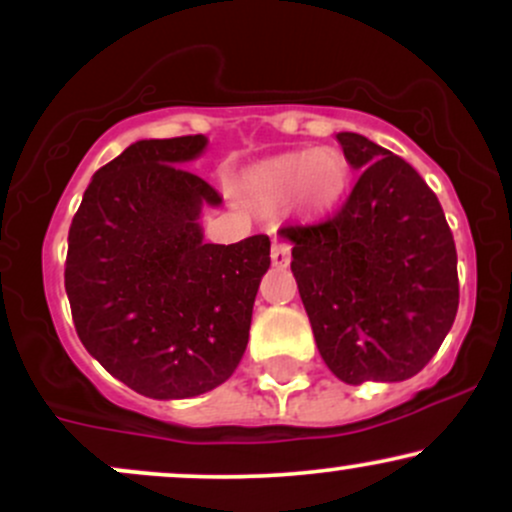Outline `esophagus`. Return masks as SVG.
Listing matches in <instances>:
<instances>
[{
	"mask_svg": "<svg viewBox=\"0 0 512 512\" xmlns=\"http://www.w3.org/2000/svg\"><path fill=\"white\" fill-rule=\"evenodd\" d=\"M289 262H291L289 243H284V240H274V243H272V264H274V267L284 269V267H289Z\"/></svg>",
	"mask_w": 512,
	"mask_h": 512,
	"instance_id": "1",
	"label": "esophagus"
}]
</instances>
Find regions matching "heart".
Masks as SVG:
<instances>
[{"mask_svg":"<svg viewBox=\"0 0 512 512\" xmlns=\"http://www.w3.org/2000/svg\"><path fill=\"white\" fill-rule=\"evenodd\" d=\"M349 185V166L337 151L305 149L250 168L243 195L257 207H281L298 197L308 211L332 209Z\"/></svg>","mask_w":512,"mask_h":512,"instance_id":"1","label":"heart"}]
</instances>
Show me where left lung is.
Returning a JSON list of instances; mask_svg holds the SVG:
<instances>
[{
	"label": "left lung",
	"instance_id": "1",
	"mask_svg": "<svg viewBox=\"0 0 512 512\" xmlns=\"http://www.w3.org/2000/svg\"><path fill=\"white\" fill-rule=\"evenodd\" d=\"M358 175L342 209L284 226L322 361L349 385L399 383L431 361L460 303L457 252L436 192L404 158L339 132Z\"/></svg>",
	"mask_w": 512,
	"mask_h": 512
}]
</instances>
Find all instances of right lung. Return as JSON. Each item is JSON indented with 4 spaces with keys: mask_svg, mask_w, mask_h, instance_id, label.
I'll return each mask as SVG.
<instances>
[{
    "mask_svg": "<svg viewBox=\"0 0 512 512\" xmlns=\"http://www.w3.org/2000/svg\"><path fill=\"white\" fill-rule=\"evenodd\" d=\"M204 134L142 139L96 170L69 226L64 289L101 366L151 399L204 395L238 368L269 238L204 243L221 195L182 168Z\"/></svg>",
    "mask_w": 512,
    "mask_h": 512,
    "instance_id": "obj_1",
    "label": "right lung"
}]
</instances>
